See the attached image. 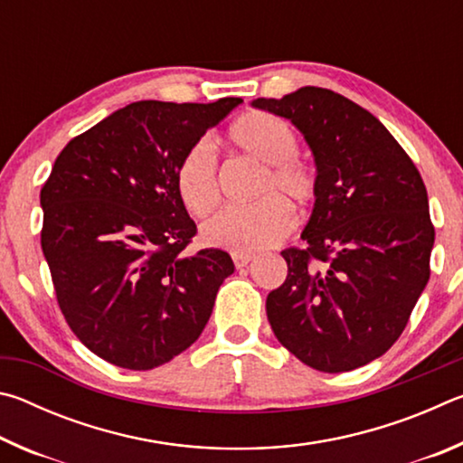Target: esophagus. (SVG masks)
I'll return each instance as SVG.
<instances>
[{"instance_id":"34e87169","label":"esophagus","mask_w":463,"mask_h":463,"mask_svg":"<svg viewBox=\"0 0 463 463\" xmlns=\"http://www.w3.org/2000/svg\"><path fill=\"white\" fill-rule=\"evenodd\" d=\"M255 260V255H250V253H234L232 255V261H234V268L237 269H242V268H247V265Z\"/></svg>"}]
</instances>
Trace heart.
<instances>
[{
	"label": "heart",
	"instance_id": "obj_1",
	"mask_svg": "<svg viewBox=\"0 0 463 463\" xmlns=\"http://www.w3.org/2000/svg\"><path fill=\"white\" fill-rule=\"evenodd\" d=\"M226 143L234 151L250 156L263 165L255 195L260 200L247 206H226L202 224L206 245L253 253L276 245L292 231L294 206H308L318 194L315 167L298 155V135L278 116L247 112L226 130ZM175 190L184 206L195 216H203L218 202V163L206 140H198L184 153L175 169Z\"/></svg>",
	"mask_w": 463,
	"mask_h": 463
}]
</instances>
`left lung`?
<instances>
[{
  "label": "left lung",
  "instance_id": "left-lung-1",
  "mask_svg": "<svg viewBox=\"0 0 463 463\" xmlns=\"http://www.w3.org/2000/svg\"><path fill=\"white\" fill-rule=\"evenodd\" d=\"M253 106L296 124L318 175L307 247L281 250L288 278L265 302L269 325L312 370L351 372L398 341L427 286V187L386 127L341 93L308 85Z\"/></svg>",
  "mask_w": 463,
  "mask_h": 463
}]
</instances>
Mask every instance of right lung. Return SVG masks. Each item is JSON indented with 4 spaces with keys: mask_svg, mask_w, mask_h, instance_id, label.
I'll return each instance as SVG.
<instances>
[{
    "mask_svg": "<svg viewBox=\"0 0 463 463\" xmlns=\"http://www.w3.org/2000/svg\"><path fill=\"white\" fill-rule=\"evenodd\" d=\"M241 101H135L69 140L54 161L41 190L43 253L69 328L108 364H167L213 315L234 265L221 249L187 250L198 229L175 169Z\"/></svg>",
    "mask_w": 463,
    "mask_h": 463,
    "instance_id": "obj_1",
    "label": "right lung"
}]
</instances>
